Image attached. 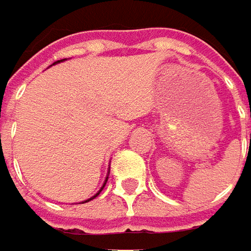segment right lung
Listing matches in <instances>:
<instances>
[{
	"label": "right lung",
	"instance_id": "1",
	"mask_svg": "<svg viewBox=\"0 0 251 251\" xmlns=\"http://www.w3.org/2000/svg\"><path fill=\"white\" fill-rule=\"evenodd\" d=\"M63 60H64V59H63ZM63 60H57V61H54L53 64H56V63H59V61H63ZM107 180H108V177H107V178H105V183H107ZM105 183H104V185H105ZM104 185H103V187H101V190H103V188H104ZM101 190L99 191V192H97L96 195H95V197H93V198H96L97 195H99V194H100V192H101ZM93 198H90V199H88V201H85V202H83V203H86V202H89V201H92V199H93Z\"/></svg>",
	"mask_w": 251,
	"mask_h": 251
}]
</instances>
